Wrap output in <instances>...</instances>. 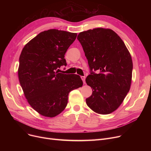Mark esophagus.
<instances>
[{
	"instance_id": "esophagus-1",
	"label": "esophagus",
	"mask_w": 151,
	"mask_h": 151,
	"mask_svg": "<svg viewBox=\"0 0 151 151\" xmlns=\"http://www.w3.org/2000/svg\"><path fill=\"white\" fill-rule=\"evenodd\" d=\"M81 80H82L83 81V83L85 84V79H86L85 76H81Z\"/></svg>"
}]
</instances>
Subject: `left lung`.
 I'll return each mask as SVG.
<instances>
[{"label":"left lung","mask_w":151,"mask_h":151,"mask_svg":"<svg viewBox=\"0 0 151 151\" xmlns=\"http://www.w3.org/2000/svg\"><path fill=\"white\" fill-rule=\"evenodd\" d=\"M77 39L91 70L86 82L92 93L86 99V104L98 114L111 113L129 92L133 70L131 55L121 37L111 29H90L80 32Z\"/></svg>","instance_id":"1"}]
</instances>
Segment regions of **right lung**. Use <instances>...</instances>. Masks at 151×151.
I'll list each match as a JSON object with an SVG mask.
<instances>
[{
	"label": "right lung",
	"mask_w": 151,
	"mask_h": 151,
	"mask_svg": "<svg viewBox=\"0 0 151 151\" xmlns=\"http://www.w3.org/2000/svg\"><path fill=\"white\" fill-rule=\"evenodd\" d=\"M76 33L50 29L28 42L19 57L18 77L29 105L41 115L53 117L67 106L68 93L83 84L75 74L59 73L67 65L65 54Z\"/></svg>",
	"instance_id": "obj_1"
}]
</instances>
